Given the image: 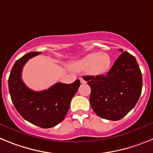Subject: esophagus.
<instances>
[{"instance_id":"obj_1","label":"esophagus","mask_w":153,"mask_h":153,"mask_svg":"<svg viewBox=\"0 0 153 153\" xmlns=\"http://www.w3.org/2000/svg\"><path fill=\"white\" fill-rule=\"evenodd\" d=\"M79 80H80L81 83H86V81L84 80V79H83V78L80 77V78H79Z\"/></svg>"}]
</instances>
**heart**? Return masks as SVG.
I'll return each mask as SVG.
<instances>
[{
    "mask_svg": "<svg viewBox=\"0 0 153 153\" xmlns=\"http://www.w3.org/2000/svg\"><path fill=\"white\" fill-rule=\"evenodd\" d=\"M111 65L112 58L107 53L95 52L73 63L72 67L76 70H88L92 75L101 76L109 72Z\"/></svg>",
    "mask_w": 153,
    "mask_h": 153,
    "instance_id": "obj_1",
    "label": "heart"
}]
</instances>
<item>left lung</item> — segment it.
I'll use <instances>...</instances> for the list:
<instances>
[{"label":"left lung","mask_w":153,"mask_h":153,"mask_svg":"<svg viewBox=\"0 0 153 153\" xmlns=\"http://www.w3.org/2000/svg\"><path fill=\"white\" fill-rule=\"evenodd\" d=\"M83 79L91 88L90 102L93 111L101 118L113 121L121 120L136 106L143 87L139 64L127 51L117 58L106 76H86Z\"/></svg>","instance_id":"8db88e82"}]
</instances>
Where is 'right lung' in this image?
<instances>
[{
  "instance_id": "add662e5",
  "label": "right lung",
  "mask_w": 153,
  "mask_h": 153,
  "mask_svg": "<svg viewBox=\"0 0 153 153\" xmlns=\"http://www.w3.org/2000/svg\"><path fill=\"white\" fill-rule=\"evenodd\" d=\"M40 53H28L15 62L8 79V86L12 102L21 117L46 129L63 121L80 82L76 79L70 84L57 83L48 90L39 92L28 88L21 78L23 67L28 60Z\"/></svg>"
}]
</instances>
